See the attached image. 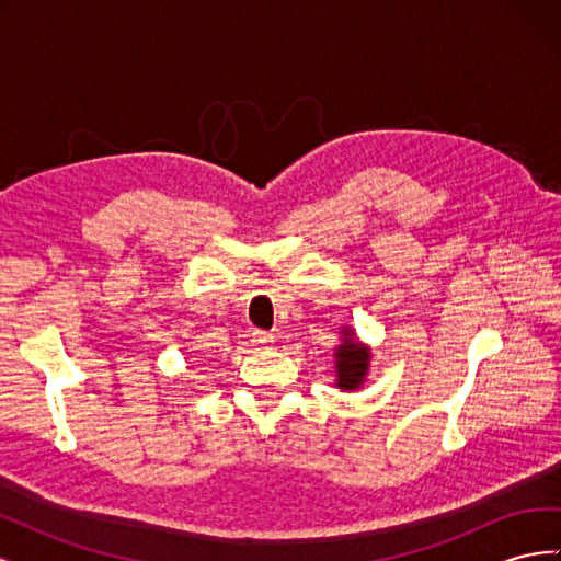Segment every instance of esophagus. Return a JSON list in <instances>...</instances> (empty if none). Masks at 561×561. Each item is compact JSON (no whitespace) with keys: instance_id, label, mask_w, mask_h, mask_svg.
I'll use <instances>...</instances> for the list:
<instances>
[{"instance_id":"esophagus-1","label":"esophagus","mask_w":561,"mask_h":561,"mask_svg":"<svg viewBox=\"0 0 561 561\" xmlns=\"http://www.w3.org/2000/svg\"><path fill=\"white\" fill-rule=\"evenodd\" d=\"M252 342L254 344H260V346H268V344H274V334L271 332H264V330H252Z\"/></svg>"}]
</instances>
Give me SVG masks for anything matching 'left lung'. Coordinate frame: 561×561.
<instances>
[{
    "label": "left lung",
    "mask_w": 561,
    "mask_h": 561,
    "mask_svg": "<svg viewBox=\"0 0 561 561\" xmlns=\"http://www.w3.org/2000/svg\"><path fill=\"white\" fill-rule=\"evenodd\" d=\"M344 342L339 344L334 351V367H336V386L344 388V390H355L360 388L365 377H367V369H369V358L371 353L365 344H360L355 334L344 328Z\"/></svg>",
    "instance_id": "left-lung-1"
}]
</instances>
